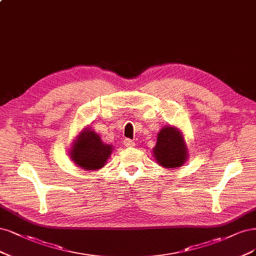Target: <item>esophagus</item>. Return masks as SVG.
I'll use <instances>...</instances> for the list:
<instances>
[{
	"mask_svg": "<svg viewBox=\"0 0 256 256\" xmlns=\"http://www.w3.org/2000/svg\"><path fill=\"white\" fill-rule=\"evenodd\" d=\"M124 146H128V148L134 146V142H133V140H130V139H126L124 140Z\"/></svg>",
	"mask_w": 256,
	"mask_h": 256,
	"instance_id": "esophagus-1",
	"label": "esophagus"
}]
</instances>
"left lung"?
I'll return each instance as SVG.
<instances>
[{
    "label": "left lung",
    "mask_w": 256,
    "mask_h": 256,
    "mask_svg": "<svg viewBox=\"0 0 256 256\" xmlns=\"http://www.w3.org/2000/svg\"><path fill=\"white\" fill-rule=\"evenodd\" d=\"M153 156L164 168L182 166L188 158V149L182 132L176 126H164L158 134Z\"/></svg>",
    "instance_id": "1"
}]
</instances>
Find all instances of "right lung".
Wrapping results in <instances>:
<instances>
[{
    "label": "right lung",
    "mask_w": 256,
    "mask_h": 256,
    "mask_svg": "<svg viewBox=\"0 0 256 256\" xmlns=\"http://www.w3.org/2000/svg\"><path fill=\"white\" fill-rule=\"evenodd\" d=\"M112 146L104 144L94 130L85 128L71 146L70 158L84 170L101 169L112 154Z\"/></svg>",
    "instance_id": "right-lung-1"
}]
</instances>
